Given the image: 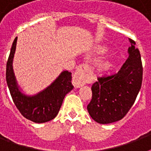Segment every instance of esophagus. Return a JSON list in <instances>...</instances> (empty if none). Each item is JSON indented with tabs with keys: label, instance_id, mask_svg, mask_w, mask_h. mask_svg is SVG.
<instances>
[{
	"label": "esophagus",
	"instance_id": "1",
	"mask_svg": "<svg viewBox=\"0 0 151 151\" xmlns=\"http://www.w3.org/2000/svg\"><path fill=\"white\" fill-rule=\"evenodd\" d=\"M88 69L89 68L88 64H81L78 67V70L73 78V85L76 88L82 87L85 85Z\"/></svg>",
	"mask_w": 151,
	"mask_h": 151
}]
</instances>
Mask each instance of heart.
Here are the masks:
<instances>
[{
    "instance_id": "obj_1",
    "label": "heart",
    "mask_w": 151,
    "mask_h": 151,
    "mask_svg": "<svg viewBox=\"0 0 151 151\" xmlns=\"http://www.w3.org/2000/svg\"><path fill=\"white\" fill-rule=\"evenodd\" d=\"M105 66H105V65H104V66H103V67H105Z\"/></svg>"
}]
</instances>
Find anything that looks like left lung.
Listing matches in <instances>:
<instances>
[{
    "mask_svg": "<svg viewBox=\"0 0 151 151\" xmlns=\"http://www.w3.org/2000/svg\"><path fill=\"white\" fill-rule=\"evenodd\" d=\"M129 58L117 73L98 78L92 86V98L87 109L99 124L122 119L136 101L143 81V65L136 42L129 39Z\"/></svg>",
    "mask_w": 151,
    "mask_h": 151,
    "instance_id": "left-lung-1",
    "label": "left lung"
}]
</instances>
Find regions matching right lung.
<instances>
[{"label": "right lung", "instance_id": "1", "mask_svg": "<svg viewBox=\"0 0 151 151\" xmlns=\"http://www.w3.org/2000/svg\"><path fill=\"white\" fill-rule=\"evenodd\" d=\"M17 43L15 37L6 65V81L12 100L21 114L35 123L49 122L56 117L64 97L73 88L70 72L63 71L43 91L34 96H27L20 91L13 71L12 62Z\"/></svg>", "mask_w": 151, "mask_h": 151}]
</instances>
